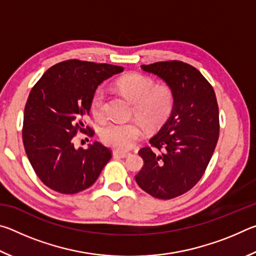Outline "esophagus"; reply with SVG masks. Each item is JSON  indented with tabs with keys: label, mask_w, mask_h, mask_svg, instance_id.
Wrapping results in <instances>:
<instances>
[{
	"label": "esophagus",
	"mask_w": 256,
	"mask_h": 256,
	"mask_svg": "<svg viewBox=\"0 0 256 256\" xmlns=\"http://www.w3.org/2000/svg\"><path fill=\"white\" fill-rule=\"evenodd\" d=\"M128 154H128V152H122V151H114V152H112V156H114L115 158H126V157H128Z\"/></svg>",
	"instance_id": "34e87169"
}]
</instances>
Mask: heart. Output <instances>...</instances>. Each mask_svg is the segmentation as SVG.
Returning <instances> with one entry per match:
<instances>
[{
  "mask_svg": "<svg viewBox=\"0 0 256 256\" xmlns=\"http://www.w3.org/2000/svg\"><path fill=\"white\" fill-rule=\"evenodd\" d=\"M120 94L133 102V114L148 128L162 125L172 112L174 94L168 86L156 84L149 76L142 74L125 76L116 82ZM90 110L96 120L106 116V94L102 88L94 92L90 100ZM144 136V126L138 120L112 122L104 125L100 138L106 146L118 151L132 149Z\"/></svg>",
  "mask_w": 256,
  "mask_h": 256,
  "instance_id": "1",
  "label": "heart"
}]
</instances>
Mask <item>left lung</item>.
<instances>
[{
    "label": "left lung",
    "instance_id": "obj_1",
    "mask_svg": "<svg viewBox=\"0 0 256 256\" xmlns=\"http://www.w3.org/2000/svg\"><path fill=\"white\" fill-rule=\"evenodd\" d=\"M162 79L174 94L170 118L138 154L144 167L136 175L151 196L170 200L196 186L204 174L219 138L214 90L201 72L180 60L141 66Z\"/></svg>",
    "mask_w": 256,
    "mask_h": 256
}]
</instances>
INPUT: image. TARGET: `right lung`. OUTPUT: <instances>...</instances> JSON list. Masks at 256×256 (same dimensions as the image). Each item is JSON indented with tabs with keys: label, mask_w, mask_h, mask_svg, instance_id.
Segmentation results:
<instances>
[{
	"label": "right lung",
	"mask_w": 256,
	"mask_h": 256,
	"mask_svg": "<svg viewBox=\"0 0 256 256\" xmlns=\"http://www.w3.org/2000/svg\"><path fill=\"white\" fill-rule=\"evenodd\" d=\"M122 66L68 60L47 70L32 86L24 112L22 141L34 172L50 190L76 194L97 180L112 151L99 142L74 148L78 132L94 134L86 125L97 86L123 72Z\"/></svg>",
	"instance_id": "obj_1"
}]
</instances>
